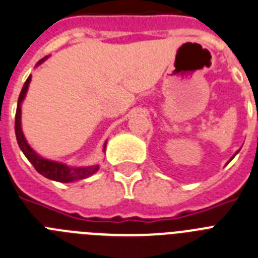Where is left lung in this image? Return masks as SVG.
I'll return each mask as SVG.
<instances>
[{
    "instance_id": "8db88e82",
    "label": "left lung",
    "mask_w": 258,
    "mask_h": 258,
    "mask_svg": "<svg viewBox=\"0 0 258 258\" xmlns=\"http://www.w3.org/2000/svg\"><path fill=\"white\" fill-rule=\"evenodd\" d=\"M239 151H240V150H237V151H236V153H235V154H234V155H232V158H231V159H230V160H228V162H231V160L234 159V158H235V155H236V154H237V153H239ZM228 162H227V163H228Z\"/></svg>"
}]
</instances>
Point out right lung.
<instances>
[{"label": "right lung", "instance_id": "obj_1", "mask_svg": "<svg viewBox=\"0 0 258 258\" xmlns=\"http://www.w3.org/2000/svg\"><path fill=\"white\" fill-rule=\"evenodd\" d=\"M48 56H45L44 58H41L39 62L36 63V66H39L40 63H43L44 61L47 60ZM31 82V76L28 77L27 81L24 82L23 87H22V91L19 94L18 99V105H17V113H15V136H17V141H18V145L21 147V150L23 151V154L26 155L28 160L31 162V164L35 167L37 172L43 175L44 177H47L49 180H54V181L58 182H73L77 181V180H82L89 177V176L94 175L99 169V166H87V167H70L65 163L56 162V160H50L44 158V156L39 155L36 151L32 149V147L28 145L27 140L24 137L23 131H22V103H23L24 98H26V94H27L28 86ZM105 145L103 146V151H105Z\"/></svg>", "mask_w": 258, "mask_h": 258}]
</instances>
